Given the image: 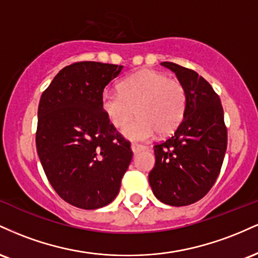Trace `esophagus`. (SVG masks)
<instances>
[{"label": "esophagus", "instance_id": "esophagus-1", "mask_svg": "<svg viewBox=\"0 0 258 258\" xmlns=\"http://www.w3.org/2000/svg\"><path fill=\"white\" fill-rule=\"evenodd\" d=\"M131 149L132 152L135 154H137L139 152H143V150L147 149L146 146H143V144H138V143H132L131 144Z\"/></svg>", "mask_w": 258, "mask_h": 258}]
</instances>
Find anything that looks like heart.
Listing matches in <instances>:
<instances>
[{
	"label": "heart",
	"mask_w": 258,
	"mask_h": 258,
	"mask_svg": "<svg viewBox=\"0 0 258 258\" xmlns=\"http://www.w3.org/2000/svg\"><path fill=\"white\" fill-rule=\"evenodd\" d=\"M100 105L116 128L125 126L137 110L139 117L122 133L131 141L144 142L156 132L168 135L179 126L186 109V92L184 86L166 74L143 70L123 80L120 92H103Z\"/></svg>",
	"instance_id": "heart-1"
}]
</instances>
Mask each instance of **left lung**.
I'll use <instances>...</instances> for the list:
<instances>
[{
  "label": "left lung",
  "mask_w": 258,
  "mask_h": 258,
  "mask_svg": "<svg viewBox=\"0 0 258 258\" xmlns=\"http://www.w3.org/2000/svg\"><path fill=\"white\" fill-rule=\"evenodd\" d=\"M161 65L184 86L186 109L174 135L154 146L149 184L161 203L186 206L215 184L226 155L227 127L220 97L203 76L171 61Z\"/></svg>",
  "instance_id": "8db88e82"
}]
</instances>
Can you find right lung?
<instances>
[{"label":"right lung","mask_w":258,"mask_h":258,"mask_svg":"<svg viewBox=\"0 0 258 258\" xmlns=\"http://www.w3.org/2000/svg\"><path fill=\"white\" fill-rule=\"evenodd\" d=\"M122 65L78 61L63 68L41 96L36 148L47 178L70 205L94 210L119 194L133 153L106 119L100 98Z\"/></svg>","instance_id":"add662e5"}]
</instances>
